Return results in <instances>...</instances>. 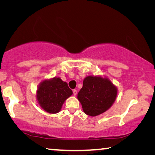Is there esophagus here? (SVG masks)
<instances>
[{"mask_svg": "<svg viewBox=\"0 0 155 155\" xmlns=\"http://www.w3.org/2000/svg\"><path fill=\"white\" fill-rule=\"evenodd\" d=\"M77 90H73V94H74V96H76V95H77Z\"/></svg>", "mask_w": 155, "mask_h": 155, "instance_id": "esophagus-1", "label": "esophagus"}]
</instances>
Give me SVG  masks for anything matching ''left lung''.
I'll return each mask as SVG.
<instances>
[{"instance_id":"1","label":"left lung","mask_w":155,"mask_h":155,"mask_svg":"<svg viewBox=\"0 0 155 155\" xmlns=\"http://www.w3.org/2000/svg\"><path fill=\"white\" fill-rule=\"evenodd\" d=\"M117 94V87L109 78L88 76L84 78L77 98L85 114L96 116L112 106Z\"/></svg>"}]
</instances>
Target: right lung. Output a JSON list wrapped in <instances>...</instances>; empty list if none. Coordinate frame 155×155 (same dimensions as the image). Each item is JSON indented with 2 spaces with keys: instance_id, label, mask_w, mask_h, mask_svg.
I'll list each match as a JSON object with an SVG mask.
<instances>
[{
  "instance_id": "obj_1",
  "label": "right lung",
  "mask_w": 155,
  "mask_h": 155,
  "mask_svg": "<svg viewBox=\"0 0 155 155\" xmlns=\"http://www.w3.org/2000/svg\"><path fill=\"white\" fill-rule=\"evenodd\" d=\"M72 94L68 83L60 78L44 80L37 90V100L40 107L49 114L60 111L65 100Z\"/></svg>"
}]
</instances>
